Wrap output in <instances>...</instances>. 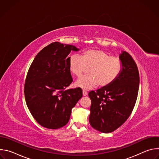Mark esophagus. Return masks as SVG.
Listing matches in <instances>:
<instances>
[{
    "instance_id": "1",
    "label": "esophagus",
    "mask_w": 159,
    "mask_h": 159,
    "mask_svg": "<svg viewBox=\"0 0 159 159\" xmlns=\"http://www.w3.org/2000/svg\"><path fill=\"white\" fill-rule=\"evenodd\" d=\"M82 94H83L84 96H87L88 94V93H87V91H86L85 90H82Z\"/></svg>"
}]
</instances>
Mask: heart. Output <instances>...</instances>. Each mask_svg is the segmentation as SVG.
<instances>
[{
  "label": "heart",
  "mask_w": 159,
  "mask_h": 159,
  "mask_svg": "<svg viewBox=\"0 0 159 159\" xmlns=\"http://www.w3.org/2000/svg\"><path fill=\"white\" fill-rule=\"evenodd\" d=\"M69 69L77 77H80L89 68V74L80 77L75 82L77 86L89 89L98 84L106 87L111 84L119 75L121 70L120 60L110 57L106 52L99 50L84 52L81 57L72 55L69 60Z\"/></svg>",
  "instance_id": "heart-1"
}]
</instances>
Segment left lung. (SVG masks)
<instances>
[{
	"label": "left lung",
	"mask_w": 159,
	"mask_h": 159,
	"mask_svg": "<svg viewBox=\"0 0 159 159\" xmlns=\"http://www.w3.org/2000/svg\"><path fill=\"white\" fill-rule=\"evenodd\" d=\"M120 59L122 70L115 81L89 93L91 99L89 123L104 133L114 131L127 120L138 96L140 77L137 64L126 52H122Z\"/></svg>",
	"instance_id": "8db88e82"
}]
</instances>
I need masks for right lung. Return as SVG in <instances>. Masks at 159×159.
<instances>
[{
	"label": "right lung",
	"instance_id": "add662e5",
	"mask_svg": "<svg viewBox=\"0 0 159 159\" xmlns=\"http://www.w3.org/2000/svg\"><path fill=\"white\" fill-rule=\"evenodd\" d=\"M75 46L54 42L42 49L28 70L25 84L27 106L34 120L48 129L69 122L72 109L82 97L80 87L65 89L72 82L69 65Z\"/></svg>",
	"mask_w": 159,
	"mask_h": 159
}]
</instances>
